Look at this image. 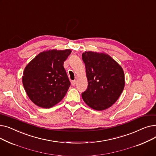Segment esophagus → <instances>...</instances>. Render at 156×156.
<instances>
[{
	"instance_id": "esophagus-1",
	"label": "esophagus",
	"mask_w": 156,
	"mask_h": 156,
	"mask_svg": "<svg viewBox=\"0 0 156 156\" xmlns=\"http://www.w3.org/2000/svg\"><path fill=\"white\" fill-rule=\"evenodd\" d=\"M76 84V80H74V81H71V85L73 86H75Z\"/></svg>"
}]
</instances>
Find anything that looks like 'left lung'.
<instances>
[{
	"instance_id": "1",
	"label": "left lung",
	"mask_w": 156,
	"mask_h": 156,
	"mask_svg": "<svg viewBox=\"0 0 156 156\" xmlns=\"http://www.w3.org/2000/svg\"><path fill=\"white\" fill-rule=\"evenodd\" d=\"M88 87L81 94L93 109L103 111L115 103L123 90L125 74L121 66L105 53L88 51L82 54Z\"/></svg>"
}]
</instances>
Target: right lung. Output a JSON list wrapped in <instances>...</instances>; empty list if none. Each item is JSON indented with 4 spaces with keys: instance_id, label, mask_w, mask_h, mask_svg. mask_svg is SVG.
<instances>
[{
    "instance_id": "right-lung-1",
    "label": "right lung",
    "mask_w": 156,
    "mask_h": 156,
    "mask_svg": "<svg viewBox=\"0 0 156 156\" xmlns=\"http://www.w3.org/2000/svg\"><path fill=\"white\" fill-rule=\"evenodd\" d=\"M70 49L43 51L24 68L22 81L30 99L38 107L50 108L66 94L70 81L63 66Z\"/></svg>"
}]
</instances>
